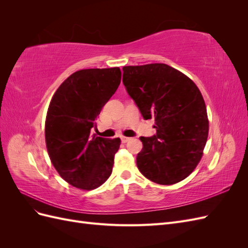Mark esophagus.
<instances>
[{
	"instance_id": "34e87169",
	"label": "esophagus",
	"mask_w": 248,
	"mask_h": 248,
	"mask_svg": "<svg viewBox=\"0 0 248 248\" xmlns=\"http://www.w3.org/2000/svg\"><path fill=\"white\" fill-rule=\"evenodd\" d=\"M130 139L129 138H126V137H121V141L123 142V144H125V142L128 141Z\"/></svg>"
}]
</instances>
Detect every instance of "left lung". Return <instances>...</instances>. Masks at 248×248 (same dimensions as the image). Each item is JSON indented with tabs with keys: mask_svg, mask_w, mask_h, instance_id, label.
Masks as SVG:
<instances>
[{
	"mask_svg": "<svg viewBox=\"0 0 248 248\" xmlns=\"http://www.w3.org/2000/svg\"><path fill=\"white\" fill-rule=\"evenodd\" d=\"M123 84L142 118H154L156 124L153 137L140 138L138 169L157 184L182 181L197 168L208 138L206 104L199 88L161 63L124 66Z\"/></svg>",
	"mask_w": 248,
	"mask_h": 248,
	"instance_id": "left-lung-1",
	"label": "left lung"
}]
</instances>
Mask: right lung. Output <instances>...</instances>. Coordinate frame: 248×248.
<instances>
[{"label": "right lung", "instance_id": "add662e5", "mask_svg": "<svg viewBox=\"0 0 248 248\" xmlns=\"http://www.w3.org/2000/svg\"><path fill=\"white\" fill-rule=\"evenodd\" d=\"M120 82L119 67L82 69L52 96L46 120L47 152L59 175L77 188L95 189L111 174L121 140L91 136V129Z\"/></svg>", "mask_w": 248, "mask_h": 248}]
</instances>
